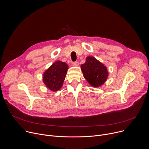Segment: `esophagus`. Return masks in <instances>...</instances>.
Returning <instances> with one entry per match:
<instances>
[{"label": "esophagus", "instance_id": "esophagus-1", "mask_svg": "<svg viewBox=\"0 0 149 149\" xmlns=\"http://www.w3.org/2000/svg\"><path fill=\"white\" fill-rule=\"evenodd\" d=\"M72 66L75 67H77L79 66V63L78 62H75L72 63Z\"/></svg>", "mask_w": 149, "mask_h": 149}]
</instances>
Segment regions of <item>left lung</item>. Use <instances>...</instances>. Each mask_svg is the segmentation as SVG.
Returning a JSON list of instances; mask_svg holds the SVG:
<instances>
[{
    "label": "left lung",
    "instance_id": "1",
    "mask_svg": "<svg viewBox=\"0 0 149 149\" xmlns=\"http://www.w3.org/2000/svg\"><path fill=\"white\" fill-rule=\"evenodd\" d=\"M81 65L84 78L93 87H99L105 82L109 77L107 67L94 56H88Z\"/></svg>",
    "mask_w": 149,
    "mask_h": 149
}]
</instances>
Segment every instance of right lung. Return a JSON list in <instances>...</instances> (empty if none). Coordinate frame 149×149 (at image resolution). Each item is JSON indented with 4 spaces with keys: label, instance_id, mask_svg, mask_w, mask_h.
Segmentation results:
<instances>
[{
    "label": "right lung",
    "instance_id": "obj_1",
    "mask_svg": "<svg viewBox=\"0 0 149 149\" xmlns=\"http://www.w3.org/2000/svg\"><path fill=\"white\" fill-rule=\"evenodd\" d=\"M68 65L65 62L56 61L46 70L42 75L45 86L49 90L55 92L61 88L65 79Z\"/></svg>",
    "mask_w": 149,
    "mask_h": 149
}]
</instances>
